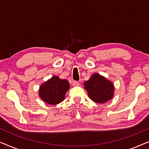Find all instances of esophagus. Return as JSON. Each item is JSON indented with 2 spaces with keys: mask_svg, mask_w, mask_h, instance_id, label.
I'll return each instance as SVG.
<instances>
[{
  "mask_svg": "<svg viewBox=\"0 0 149 149\" xmlns=\"http://www.w3.org/2000/svg\"><path fill=\"white\" fill-rule=\"evenodd\" d=\"M72 85H73V86H79V81H74L72 82Z\"/></svg>",
  "mask_w": 149,
  "mask_h": 149,
  "instance_id": "obj_1",
  "label": "esophagus"
}]
</instances>
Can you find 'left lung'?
I'll list each match as a JSON object with an SVG mask.
<instances>
[{
  "label": "left lung",
  "instance_id": "obj_1",
  "mask_svg": "<svg viewBox=\"0 0 149 149\" xmlns=\"http://www.w3.org/2000/svg\"><path fill=\"white\" fill-rule=\"evenodd\" d=\"M84 85L89 98L95 103H104L113 98L115 91L113 83L98 73L92 74Z\"/></svg>",
  "mask_w": 149,
  "mask_h": 149
}]
</instances>
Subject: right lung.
<instances>
[{
	"label": "right lung",
	"mask_w": 149,
	"mask_h": 149,
	"mask_svg": "<svg viewBox=\"0 0 149 149\" xmlns=\"http://www.w3.org/2000/svg\"><path fill=\"white\" fill-rule=\"evenodd\" d=\"M69 88L70 85L68 81L54 76L40 85L38 93L45 102L56 105L64 100L65 94Z\"/></svg>",
	"instance_id": "obj_1"
}]
</instances>
